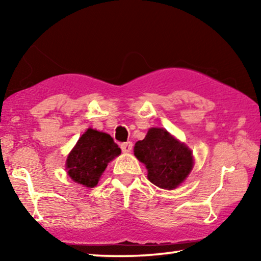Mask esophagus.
<instances>
[{"mask_svg": "<svg viewBox=\"0 0 261 261\" xmlns=\"http://www.w3.org/2000/svg\"><path fill=\"white\" fill-rule=\"evenodd\" d=\"M121 148L124 153H129V152H131V149H132V143H131V141H126V143H123V144H121Z\"/></svg>", "mask_w": 261, "mask_h": 261, "instance_id": "esophagus-1", "label": "esophagus"}]
</instances>
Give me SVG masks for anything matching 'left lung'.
<instances>
[{
	"label": "left lung",
	"instance_id": "obj_1",
	"mask_svg": "<svg viewBox=\"0 0 261 261\" xmlns=\"http://www.w3.org/2000/svg\"><path fill=\"white\" fill-rule=\"evenodd\" d=\"M134 152L146 166L148 179L161 189L177 188L193 167L191 149L160 127H151L143 140L137 141Z\"/></svg>",
	"mask_w": 261,
	"mask_h": 261
}]
</instances>
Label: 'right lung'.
I'll return each mask as SVG.
<instances>
[{"mask_svg":"<svg viewBox=\"0 0 261 261\" xmlns=\"http://www.w3.org/2000/svg\"><path fill=\"white\" fill-rule=\"evenodd\" d=\"M120 154L121 148L112 137L90 127L68 155V175L73 182L94 188L108 163Z\"/></svg>","mask_w":261,"mask_h":261,"instance_id":"1","label":"right lung"}]
</instances>
